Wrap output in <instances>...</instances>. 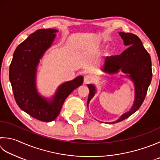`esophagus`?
Wrapping results in <instances>:
<instances>
[{"label": "esophagus", "mask_w": 160, "mask_h": 160, "mask_svg": "<svg viewBox=\"0 0 160 160\" xmlns=\"http://www.w3.org/2000/svg\"><path fill=\"white\" fill-rule=\"evenodd\" d=\"M93 77L90 75H86L84 78V84H89L92 82Z\"/></svg>", "instance_id": "1"}]
</instances>
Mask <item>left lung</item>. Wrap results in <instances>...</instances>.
<instances>
[{
    "mask_svg": "<svg viewBox=\"0 0 160 160\" xmlns=\"http://www.w3.org/2000/svg\"><path fill=\"white\" fill-rule=\"evenodd\" d=\"M119 34L123 39L124 44L129 47L121 55L106 58L104 71L115 73L121 69L124 73L129 74L128 77L133 81L135 86V99L130 110L111 123L123 121L138 110L144 101L152 76L151 56L143 47L141 39L132 33L120 32ZM87 86L89 89L88 105L90 100L94 96L96 90L92 84Z\"/></svg>",
    "mask_w": 160,
    "mask_h": 160,
    "instance_id": "left-lung-1",
    "label": "left lung"
}]
</instances>
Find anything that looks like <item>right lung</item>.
Returning a JSON list of instances; mask_svg holds the SVG:
<instances>
[{
    "label": "right lung",
    "instance_id": "right-lung-1",
    "mask_svg": "<svg viewBox=\"0 0 160 160\" xmlns=\"http://www.w3.org/2000/svg\"><path fill=\"white\" fill-rule=\"evenodd\" d=\"M55 29H39L32 33L16 48L9 66V80L16 102L22 110L37 120L54 121L65 99L83 82L79 76L62 84L52 101L41 97L36 89L37 66L55 39Z\"/></svg>",
    "mask_w": 160,
    "mask_h": 160
}]
</instances>
